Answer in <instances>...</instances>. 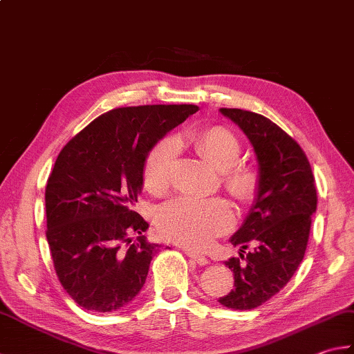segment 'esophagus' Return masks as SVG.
Segmentation results:
<instances>
[{"label":"esophagus","instance_id":"1","mask_svg":"<svg viewBox=\"0 0 354 354\" xmlns=\"http://www.w3.org/2000/svg\"><path fill=\"white\" fill-rule=\"evenodd\" d=\"M185 252L198 265L203 266V265H208L209 263V260L206 259L203 254H200V252H196V251H192V250H185Z\"/></svg>","mask_w":354,"mask_h":354}]
</instances>
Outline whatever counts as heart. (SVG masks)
<instances>
[{"instance_id": "obj_1", "label": "heart", "mask_w": 354, "mask_h": 354, "mask_svg": "<svg viewBox=\"0 0 354 354\" xmlns=\"http://www.w3.org/2000/svg\"><path fill=\"white\" fill-rule=\"evenodd\" d=\"M177 143H188L200 156L222 169V182L232 196L243 203L251 202L259 191L260 177L254 166L237 162L242 145L234 132L223 126L205 129H186L177 140L166 137L152 146L143 165L146 188L162 192L172 182ZM157 226L163 234L177 243L205 246L212 239L228 231L236 220L232 205L222 197L200 198L178 196L157 209Z\"/></svg>"}]
</instances>
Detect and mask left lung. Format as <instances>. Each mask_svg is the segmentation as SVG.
I'll use <instances>...</instances> for the list:
<instances>
[{
    "label": "left lung",
    "mask_w": 354,
    "mask_h": 354,
    "mask_svg": "<svg viewBox=\"0 0 354 354\" xmlns=\"http://www.w3.org/2000/svg\"><path fill=\"white\" fill-rule=\"evenodd\" d=\"M220 112L250 138L259 160L260 183L250 214L231 237L240 257L225 262L234 272V288L218 302L228 308L252 310L277 295L302 262L317 206L315 177L304 149L270 118L243 109ZM250 245L255 250L246 253Z\"/></svg>",
    "instance_id": "obj_1"
}]
</instances>
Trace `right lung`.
Listing matches in <instances>:
<instances>
[{
  "mask_svg": "<svg viewBox=\"0 0 354 354\" xmlns=\"http://www.w3.org/2000/svg\"><path fill=\"white\" fill-rule=\"evenodd\" d=\"M197 111L196 104L112 109L58 154L46 185V237L59 283L83 308L115 311L142 290L160 248L146 240L149 225L132 209L145 158Z\"/></svg>",
  "mask_w": 354,
  "mask_h": 354,
  "instance_id": "right-lung-1",
  "label": "right lung"
}]
</instances>
